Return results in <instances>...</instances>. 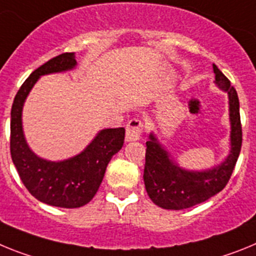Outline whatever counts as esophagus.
<instances>
[{"label": "esophagus", "instance_id": "1", "mask_svg": "<svg viewBox=\"0 0 256 256\" xmlns=\"http://www.w3.org/2000/svg\"><path fill=\"white\" fill-rule=\"evenodd\" d=\"M144 124L139 118H131L126 126V142L139 140L143 134Z\"/></svg>", "mask_w": 256, "mask_h": 256}]
</instances>
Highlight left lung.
I'll return each instance as SVG.
<instances>
[{"instance_id": "obj_1", "label": "left lung", "mask_w": 256, "mask_h": 256, "mask_svg": "<svg viewBox=\"0 0 256 256\" xmlns=\"http://www.w3.org/2000/svg\"><path fill=\"white\" fill-rule=\"evenodd\" d=\"M215 84L226 90L230 96V156L218 168L208 171H186L168 158V154L157 139L150 135L146 142L144 184L150 198L156 205L168 210H183L205 202L223 190L234 170L242 146V126L240 118V102L237 91L230 81L214 66Z\"/></svg>"}]
</instances>
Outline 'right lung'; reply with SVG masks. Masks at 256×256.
Returning <instances> with one entry per match:
<instances>
[{"label": "right lung", "instance_id": "right-lung-1", "mask_svg": "<svg viewBox=\"0 0 256 256\" xmlns=\"http://www.w3.org/2000/svg\"><path fill=\"white\" fill-rule=\"evenodd\" d=\"M73 52H64L32 72L15 95L11 108L10 153L26 188L38 201L56 208H74L86 205L96 194L106 168L125 140V128L102 130L78 156L63 162L40 158L28 148L22 128V110L26 95L40 76L72 70Z\"/></svg>", "mask_w": 256, "mask_h": 256}]
</instances>
